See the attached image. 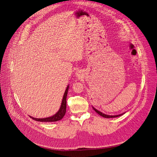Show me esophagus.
I'll return each mask as SVG.
<instances>
[{
  "label": "esophagus",
  "mask_w": 157,
  "mask_h": 157,
  "mask_svg": "<svg viewBox=\"0 0 157 157\" xmlns=\"http://www.w3.org/2000/svg\"><path fill=\"white\" fill-rule=\"evenodd\" d=\"M76 75H77V77H79V74H76Z\"/></svg>",
  "instance_id": "1"
}]
</instances>
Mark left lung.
<instances>
[{"instance_id":"1","label":"left lung","mask_w":157,"mask_h":157,"mask_svg":"<svg viewBox=\"0 0 157 157\" xmlns=\"http://www.w3.org/2000/svg\"><path fill=\"white\" fill-rule=\"evenodd\" d=\"M92 108H93L94 110V111H95V112H96L97 113H98V114L101 115V117H104V118H116V117H118L121 116V115H123V114L125 113H122V114H118V115H114V116H112V115H107V114H104V113H101V111H98L97 109H95V108H94V107H92Z\"/></svg>"}]
</instances>
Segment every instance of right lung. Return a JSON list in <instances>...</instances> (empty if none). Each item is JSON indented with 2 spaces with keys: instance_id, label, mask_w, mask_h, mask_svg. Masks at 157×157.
I'll return each mask as SVG.
<instances>
[{
  "instance_id": "1",
  "label": "right lung",
  "mask_w": 157,
  "mask_h": 157,
  "mask_svg": "<svg viewBox=\"0 0 157 157\" xmlns=\"http://www.w3.org/2000/svg\"><path fill=\"white\" fill-rule=\"evenodd\" d=\"M69 87V86L68 85L67 88H66V90H65V91L60 109L55 114H54L53 116H52L51 117L45 118H36L32 117H30L31 118H32L33 120H36V121H43V122H53V121H56L60 120L64 117V115H65V112H66V104H67V103H66V98H67Z\"/></svg>"
}]
</instances>
